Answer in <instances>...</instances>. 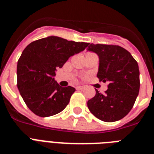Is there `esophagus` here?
Here are the masks:
<instances>
[{
    "mask_svg": "<svg viewBox=\"0 0 154 154\" xmlns=\"http://www.w3.org/2000/svg\"><path fill=\"white\" fill-rule=\"evenodd\" d=\"M83 89V86H76V89H77V90H82Z\"/></svg>",
    "mask_w": 154,
    "mask_h": 154,
    "instance_id": "obj_1",
    "label": "esophagus"
}]
</instances>
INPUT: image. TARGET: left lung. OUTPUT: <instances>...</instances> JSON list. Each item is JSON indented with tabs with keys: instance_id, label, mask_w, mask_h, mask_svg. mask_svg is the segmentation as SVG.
I'll list each match as a JSON object with an SVG mask.
<instances>
[{
	"instance_id": "8db88e82",
	"label": "left lung",
	"mask_w": 154,
	"mask_h": 154,
	"mask_svg": "<svg viewBox=\"0 0 154 154\" xmlns=\"http://www.w3.org/2000/svg\"><path fill=\"white\" fill-rule=\"evenodd\" d=\"M87 51L99 56V81L108 82V89L96 96L87 106L96 117L115 122L126 116L135 103L140 90V71L137 61L127 50L118 45L89 44Z\"/></svg>"
}]
</instances>
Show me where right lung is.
I'll return each instance as SVG.
<instances>
[{"mask_svg":"<svg viewBox=\"0 0 154 154\" xmlns=\"http://www.w3.org/2000/svg\"><path fill=\"white\" fill-rule=\"evenodd\" d=\"M89 45L48 36L24 48L17 62V85L24 103L34 113L48 117L67 106L75 89L60 86L54 78L55 72Z\"/></svg>","mask_w":154,"mask_h":154,"instance_id":"obj_1","label":"right lung"}]
</instances>
